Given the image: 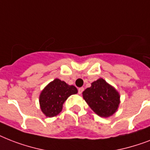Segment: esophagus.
I'll use <instances>...</instances> for the list:
<instances>
[{"label":"esophagus","mask_w":150,"mask_h":150,"mask_svg":"<svg viewBox=\"0 0 150 150\" xmlns=\"http://www.w3.org/2000/svg\"><path fill=\"white\" fill-rule=\"evenodd\" d=\"M83 90H84V88H83V87H80V88H79L78 89V93L80 94H82V92L83 91Z\"/></svg>","instance_id":"34e87169"}]
</instances>
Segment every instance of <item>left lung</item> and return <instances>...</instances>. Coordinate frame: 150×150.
<instances>
[{
    "label": "left lung",
    "mask_w": 150,
    "mask_h": 150,
    "mask_svg": "<svg viewBox=\"0 0 150 150\" xmlns=\"http://www.w3.org/2000/svg\"><path fill=\"white\" fill-rule=\"evenodd\" d=\"M83 98L98 115L104 118L115 113L120 103L119 93L102 78L92 83L83 92Z\"/></svg>",
    "instance_id": "left-lung-1"
}]
</instances>
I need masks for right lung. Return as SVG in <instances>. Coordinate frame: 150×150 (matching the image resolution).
Returning a JSON list of instances; mask_svg holds the SVG:
<instances>
[{
	"mask_svg": "<svg viewBox=\"0 0 150 150\" xmlns=\"http://www.w3.org/2000/svg\"><path fill=\"white\" fill-rule=\"evenodd\" d=\"M77 93L74 85H69L59 79H55L42 90L39 96V105L46 117L57 115L63 109V103L72 94Z\"/></svg>",
	"mask_w": 150,
	"mask_h": 150,
	"instance_id": "1",
	"label": "right lung"
}]
</instances>
